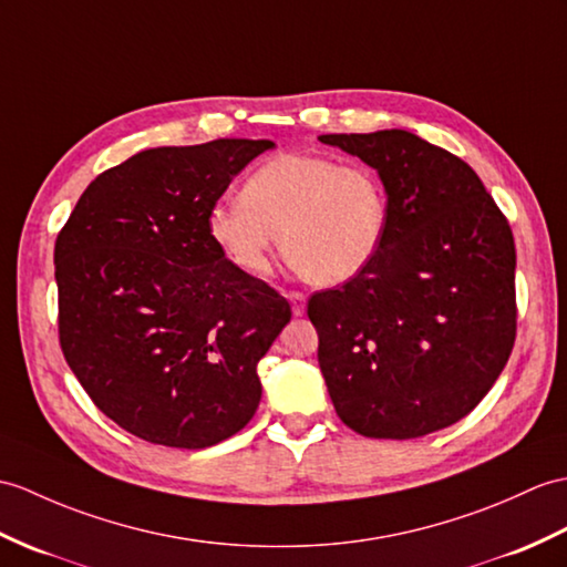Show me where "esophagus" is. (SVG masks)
Here are the masks:
<instances>
[{"instance_id":"1","label":"esophagus","mask_w":567,"mask_h":567,"mask_svg":"<svg viewBox=\"0 0 567 567\" xmlns=\"http://www.w3.org/2000/svg\"><path fill=\"white\" fill-rule=\"evenodd\" d=\"M285 297L289 299V305H292V313L295 316H305V311H307V297L305 295H301V292H287Z\"/></svg>"}]
</instances>
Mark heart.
Listing matches in <instances>:
<instances>
[{"label": "heart", "mask_w": 567, "mask_h": 567, "mask_svg": "<svg viewBox=\"0 0 567 567\" xmlns=\"http://www.w3.org/2000/svg\"><path fill=\"white\" fill-rule=\"evenodd\" d=\"M389 193L367 164L321 154H278L244 183L241 197L207 209V234L236 270L262 275L278 246L301 278L343 285L384 246Z\"/></svg>", "instance_id": "heart-1"}]
</instances>
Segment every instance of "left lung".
<instances>
[{"mask_svg":"<svg viewBox=\"0 0 567 567\" xmlns=\"http://www.w3.org/2000/svg\"><path fill=\"white\" fill-rule=\"evenodd\" d=\"M389 193L384 246L358 278L309 299L338 417L374 440L454 425L515 346V239L481 178L408 130L321 135Z\"/></svg>","mask_w":567,"mask_h":567,"instance_id":"8db88e82","label":"left lung"}]
</instances>
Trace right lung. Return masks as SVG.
<instances>
[{
  "label": "right lung",
  "mask_w": 567,
  "mask_h": 567,
  "mask_svg": "<svg viewBox=\"0 0 567 567\" xmlns=\"http://www.w3.org/2000/svg\"><path fill=\"white\" fill-rule=\"evenodd\" d=\"M270 147L144 150L91 181L58 234L64 360L99 411L144 442L203 450L260 403L256 367L292 311L221 256L207 209Z\"/></svg>",
  "instance_id": "right-lung-1"
}]
</instances>
